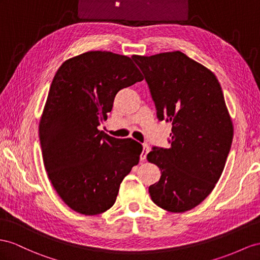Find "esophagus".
<instances>
[{
  "mask_svg": "<svg viewBox=\"0 0 260 260\" xmlns=\"http://www.w3.org/2000/svg\"><path fill=\"white\" fill-rule=\"evenodd\" d=\"M148 151H149V147H148V145L147 144H143V151H142V154H141V160H145L146 159V156H147V154H148Z\"/></svg>",
  "mask_w": 260,
  "mask_h": 260,
  "instance_id": "34e87169",
  "label": "esophagus"
}]
</instances>
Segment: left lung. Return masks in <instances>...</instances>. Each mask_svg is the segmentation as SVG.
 <instances>
[{
	"label": "left lung",
	"instance_id": "left-lung-1",
	"mask_svg": "<svg viewBox=\"0 0 260 260\" xmlns=\"http://www.w3.org/2000/svg\"><path fill=\"white\" fill-rule=\"evenodd\" d=\"M132 58L149 85L158 119L172 124L170 147L147 155L161 171L149 194L166 211H189L214 189L231 149L234 128L222 88L214 73L181 51Z\"/></svg>",
	"mask_w": 260,
	"mask_h": 260
}]
</instances>
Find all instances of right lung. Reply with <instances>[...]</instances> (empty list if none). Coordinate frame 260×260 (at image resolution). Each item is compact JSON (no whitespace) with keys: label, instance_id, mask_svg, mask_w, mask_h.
Here are the masks:
<instances>
[{"label":"right lung","instance_id":"add662e5","mask_svg":"<svg viewBox=\"0 0 260 260\" xmlns=\"http://www.w3.org/2000/svg\"><path fill=\"white\" fill-rule=\"evenodd\" d=\"M143 79L132 58L93 50L67 59L52 80L39 121L44 166L58 196L80 214L109 210L139 162L141 144L98 126L108 118L116 93Z\"/></svg>","mask_w":260,"mask_h":260}]
</instances>
